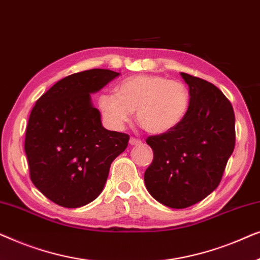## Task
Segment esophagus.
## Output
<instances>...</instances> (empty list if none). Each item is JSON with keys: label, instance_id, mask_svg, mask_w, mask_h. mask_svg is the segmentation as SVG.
Instances as JSON below:
<instances>
[{"label": "esophagus", "instance_id": "esophagus-1", "mask_svg": "<svg viewBox=\"0 0 260 260\" xmlns=\"http://www.w3.org/2000/svg\"><path fill=\"white\" fill-rule=\"evenodd\" d=\"M129 143L131 145H137V144H141V141L138 140V138H135V137H130V141Z\"/></svg>", "mask_w": 260, "mask_h": 260}]
</instances>
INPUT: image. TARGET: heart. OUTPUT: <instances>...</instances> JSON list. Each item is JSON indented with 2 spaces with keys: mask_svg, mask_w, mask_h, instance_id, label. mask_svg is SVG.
Wrapping results in <instances>:
<instances>
[{
  "mask_svg": "<svg viewBox=\"0 0 260 260\" xmlns=\"http://www.w3.org/2000/svg\"><path fill=\"white\" fill-rule=\"evenodd\" d=\"M189 102V90L182 81L158 74H136L120 81L116 94L99 95L98 106L112 129H123L136 111L137 122L148 133L159 135L182 122Z\"/></svg>",
  "mask_w": 260,
  "mask_h": 260,
  "instance_id": "1",
  "label": "heart"
}]
</instances>
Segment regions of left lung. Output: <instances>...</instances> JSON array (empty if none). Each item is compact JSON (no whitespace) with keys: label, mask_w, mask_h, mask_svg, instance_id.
I'll use <instances>...</instances> for the list:
<instances>
[{"label":"left lung","mask_w":260,"mask_h":260,"mask_svg":"<svg viewBox=\"0 0 260 260\" xmlns=\"http://www.w3.org/2000/svg\"><path fill=\"white\" fill-rule=\"evenodd\" d=\"M189 87V108L179 125L150 136L154 159L144 173L152 198L170 208H187L208 197L221 181L236 144V118L214 85L181 73Z\"/></svg>","instance_id":"obj_1"}]
</instances>
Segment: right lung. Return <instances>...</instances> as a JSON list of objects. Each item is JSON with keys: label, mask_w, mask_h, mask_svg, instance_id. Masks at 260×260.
<instances>
[{"label": "right lung", "mask_w": 260, "mask_h": 260, "mask_svg": "<svg viewBox=\"0 0 260 260\" xmlns=\"http://www.w3.org/2000/svg\"><path fill=\"white\" fill-rule=\"evenodd\" d=\"M118 76L102 69L71 74L31 110L24 140L30 180L56 205L78 208L97 199L112 161L127 147L129 135L106 130L91 102V93Z\"/></svg>", "instance_id": "1"}]
</instances>
